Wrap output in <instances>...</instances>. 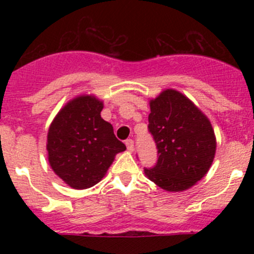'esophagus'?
Returning a JSON list of instances; mask_svg holds the SVG:
<instances>
[{
	"instance_id": "34e87169",
	"label": "esophagus",
	"mask_w": 254,
	"mask_h": 254,
	"mask_svg": "<svg viewBox=\"0 0 254 254\" xmlns=\"http://www.w3.org/2000/svg\"><path fill=\"white\" fill-rule=\"evenodd\" d=\"M125 144H127V150H129V151L133 150V141H132V139H127V141H125Z\"/></svg>"
}]
</instances>
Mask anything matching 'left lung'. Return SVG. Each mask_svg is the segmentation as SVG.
<instances>
[{"mask_svg":"<svg viewBox=\"0 0 254 254\" xmlns=\"http://www.w3.org/2000/svg\"><path fill=\"white\" fill-rule=\"evenodd\" d=\"M148 130L157 148V162L145 176L170 192L190 189L208 173L216 137L208 117L188 97L165 89L149 101Z\"/></svg>","mask_w":254,"mask_h":254,"instance_id":"obj_1","label":"left lung"}]
</instances>
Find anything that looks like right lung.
<instances>
[{"label":"right lung","instance_id":"right-lung-1","mask_svg":"<svg viewBox=\"0 0 254 254\" xmlns=\"http://www.w3.org/2000/svg\"><path fill=\"white\" fill-rule=\"evenodd\" d=\"M103 109V101L94 95H80L62 107L49 127V164L76 190L100 182L115 156L127 149L115 136L112 125L101 118Z\"/></svg>","mask_w":254,"mask_h":254}]
</instances>
